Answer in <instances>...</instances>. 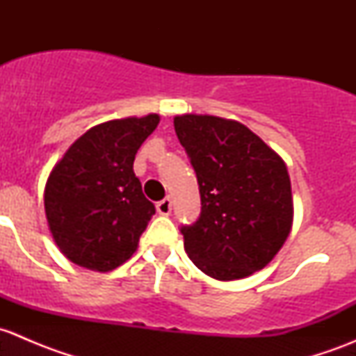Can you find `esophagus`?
<instances>
[{
  "label": "esophagus",
  "instance_id": "obj_1",
  "mask_svg": "<svg viewBox=\"0 0 356 356\" xmlns=\"http://www.w3.org/2000/svg\"><path fill=\"white\" fill-rule=\"evenodd\" d=\"M156 211L160 215H170L172 211V200L170 198H165L156 203Z\"/></svg>",
  "mask_w": 356,
  "mask_h": 356
}]
</instances>
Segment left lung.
<instances>
[{
  "mask_svg": "<svg viewBox=\"0 0 356 356\" xmlns=\"http://www.w3.org/2000/svg\"><path fill=\"white\" fill-rule=\"evenodd\" d=\"M174 127L201 196L200 218L181 229L188 257L218 281L245 279L267 267L293 227L284 160L231 118L186 113L174 117Z\"/></svg>",
  "mask_w": 356,
  "mask_h": 356,
  "instance_id": "8db88e82",
  "label": "left lung"
}]
</instances>
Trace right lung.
Listing matches in <instances>:
<instances>
[{
	"label": "right lung",
	"instance_id": "right-lung-1",
	"mask_svg": "<svg viewBox=\"0 0 356 356\" xmlns=\"http://www.w3.org/2000/svg\"><path fill=\"white\" fill-rule=\"evenodd\" d=\"M160 115L103 122L75 139L44 188L53 241L72 264L110 272L136 253L155 215L134 174V158Z\"/></svg>",
	"mask_w": 356,
	"mask_h": 356
}]
</instances>
